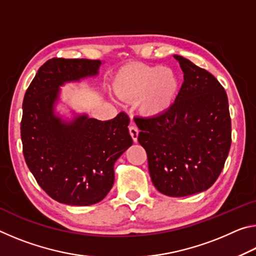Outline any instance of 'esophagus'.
Returning a JSON list of instances; mask_svg holds the SVG:
<instances>
[{
  "mask_svg": "<svg viewBox=\"0 0 256 256\" xmlns=\"http://www.w3.org/2000/svg\"><path fill=\"white\" fill-rule=\"evenodd\" d=\"M128 131H130V134H131L133 141L136 142V141H138V128H136L134 124H131V125H130V126H128Z\"/></svg>",
  "mask_w": 256,
  "mask_h": 256,
  "instance_id": "esophagus-1",
  "label": "esophagus"
}]
</instances>
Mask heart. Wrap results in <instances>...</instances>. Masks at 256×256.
I'll return each instance as SVG.
<instances>
[{"label":"heart","instance_id":"obj_1","mask_svg":"<svg viewBox=\"0 0 256 256\" xmlns=\"http://www.w3.org/2000/svg\"><path fill=\"white\" fill-rule=\"evenodd\" d=\"M176 73L160 66L130 64L118 72L115 90L126 100H138L146 116H157L170 110L178 92Z\"/></svg>","mask_w":256,"mask_h":256}]
</instances>
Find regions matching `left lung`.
Masks as SVG:
<instances>
[{"instance_id":"left-lung-1","label":"left lung","mask_w":256,"mask_h":256,"mask_svg":"<svg viewBox=\"0 0 256 256\" xmlns=\"http://www.w3.org/2000/svg\"><path fill=\"white\" fill-rule=\"evenodd\" d=\"M174 58L184 72L175 102L162 114L134 120L156 188L180 198L208 190L219 177L232 144V120L220 82L190 60Z\"/></svg>"}]
</instances>
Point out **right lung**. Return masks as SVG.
<instances>
[{
	"label": "right lung",
	"instance_id": "add662e5",
	"mask_svg": "<svg viewBox=\"0 0 256 256\" xmlns=\"http://www.w3.org/2000/svg\"><path fill=\"white\" fill-rule=\"evenodd\" d=\"M99 66V60H46L22 102L20 130L27 166L52 198L68 206L102 201L114 184L115 162L133 144L124 112L108 120L82 115L68 124L54 116L58 86L96 76Z\"/></svg>",
	"mask_w": 256,
	"mask_h": 256
}]
</instances>
